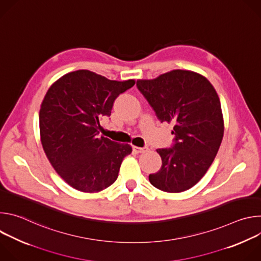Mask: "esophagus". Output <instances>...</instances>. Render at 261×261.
<instances>
[{
	"mask_svg": "<svg viewBox=\"0 0 261 261\" xmlns=\"http://www.w3.org/2000/svg\"><path fill=\"white\" fill-rule=\"evenodd\" d=\"M132 150L134 153L136 154H141V153H145L147 151V147H138V146H133Z\"/></svg>",
	"mask_w": 261,
	"mask_h": 261,
	"instance_id": "1",
	"label": "esophagus"
}]
</instances>
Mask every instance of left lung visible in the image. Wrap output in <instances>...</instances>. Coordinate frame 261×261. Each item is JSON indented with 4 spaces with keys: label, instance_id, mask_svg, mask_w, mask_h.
I'll use <instances>...</instances> for the list:
<instances>
[{
    "label": "left lung",
    "instance_id": "obj_1",
    "mask_svg": "<svg viewBox=\"0 0 261 261\" xmlns=\"http://www.w3.org/2000/svg\"><path fill=\"white\" fill-rule=\"evenodd\" d=\"M137 89L158 120L172 123L171 147L158 148L160 170L148 175L159 190L178 193L199 181L213 163L224 133L220 99L198 73L172 70L151 81H137Z\"/></svg>",
    "mask_w": 261,
    "mask_h": 261
}]
</instances>
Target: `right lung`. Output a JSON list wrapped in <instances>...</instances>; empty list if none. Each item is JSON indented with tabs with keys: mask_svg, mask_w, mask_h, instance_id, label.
Here are the masks:
<instances>
[{
	"mask_svg": "<svg viewBox=\"0 0 261 261\" xmlns=\"http://www.w3.org/2000/svg\"><path fill=\"white\" fill-rule=\"evenodd\" d=\"M134 84L77 70L47 91L39 113L42 146L55 170L74 189L99 192L118 178L132 147L100 136V121L111 115L115 100Z\"/></svg>",
	"mask_w": 261,
	"mask_h": 261,
	"instance_id": "obj_1",
	"label": "right lung"
}]
</instances>
